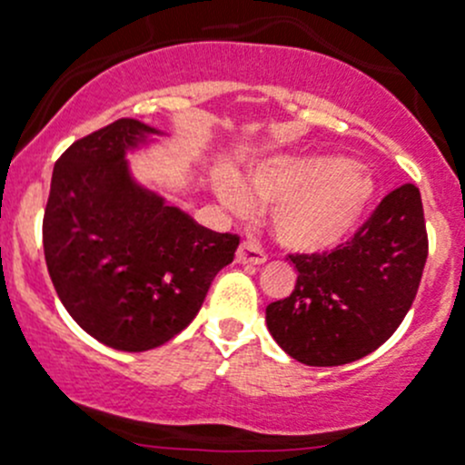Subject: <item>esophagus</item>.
Masks as SVG:
<instances>
[{"instance_id": "obj_1", "label": "esophagus", "mask_w": 465, "mask_h": 465, "mask_svg": "<svg viewBox=\"0 0 465 465\" xmlns=\"http://www.w3.org/2000/svg\"><path fill=\"white\" fill-rule=\"evenodd\" d=\"M237 262L239 264H264L266 262V252L262 251V246L252 239H243L237 248Z\"/></svg>"}]
</instances>
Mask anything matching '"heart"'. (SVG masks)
<instances>
[{
	"label": "heart",
	"mask_w": 465,
	"mask_h": 465,
	"mask_svg": "<svg viewBox=\"0 0 465 465\" xmlns=\"http://www.w3.org/2000/svg\"><path fill=\"white\" fill-rule=\"evenodd\" d=\"M252 193L268 205V226L291 251L336 246L358 222L371 197L361 172L329 159L280 156L248 176ZM219 197L232 210H246L248 197L231 176L219 179Z\"/></svg>",
	"instance_id": "b5f03b06"
}]
</instances>
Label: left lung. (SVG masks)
Wrapping results in <instances>:
<instances>
[{"instance_id": "left-lung-1", "label": "left lung", "mask_w": 465, "mask_h": 465, "mask_svg": "<svg viewBox=\"0 0 465 465\" xmlns=\"http://www.w3.org/2000/svg\"><path fill=\"white\" fill-rule=\"evenodd\" d=\"M298 282L266 306L275 342L311 367H336L381 347L399 329L419 291L428 231L414 183L382 197L351 239L333 251L295 252Z\"/></svg>"}]
</instances>
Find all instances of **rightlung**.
<instances>
[{"instance_id":"add662e5","label":"right lung","mask_w":465,"mask_h":465,"mask_svg":"<svg viewBox=\"0 0 465 465\" xmlns=\"http://www.w3.org/2000/svg\"><path fill=\"white\" fill-rule=\"evenodd\" d=\"M156 129L121 118L55 161L42 222L57 298L95 340L147 351L183 331L239 237L199 226L129 176L125 152Z\"/></svg>"}]
</instances>
